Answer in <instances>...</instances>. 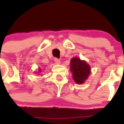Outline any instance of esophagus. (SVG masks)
<instances>
[{
	"label": "esophagus",
	"instance_id": "1",
	"mask_svg": "<svg viewBox=\"0 0 124 124\" xmlns=\"http://www.w3.org/2000/svg\"><path fill=\"white\" fill-rule=\"evenodd\" d=\"M54 63H55L56 64H60V59L57 58H54Z\"/></svg>",
	"mask_w": 124,
	"mask_h": 124
}]
</instances>
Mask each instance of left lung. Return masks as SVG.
Segmentation results:
<instances>
[{"mask_svg":"<svg viewBox=\"0 0 124 124\" xmlns=\"http://www.w3.org/2000/svg\"><path fill=\"white\" fill-rule=\"evenodd\" d=\"M71 71L74 81L78 84H83L90 74V66L85 61L74 57L71 60Z\"/></svg>","mask_w":124,"mask_h":124,"instance_id":"1","label":"left lung"}]
</instances>
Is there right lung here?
Returning <instances> with one entry per match:
<instances>
[{"label": "right lung", "mask_w": 124, "mask_h": 124, "mask_svg": "<svg viewBox=\"0 0 124 124\" xmlns=\"http://www.w3.org/2000/svg\"><path fill=\"white\" fill-rule=\"evenodd\" d=\"M40 71H41V70H40Z\"/></svg>", "instance_id": "obj_1"}]
</instances>
